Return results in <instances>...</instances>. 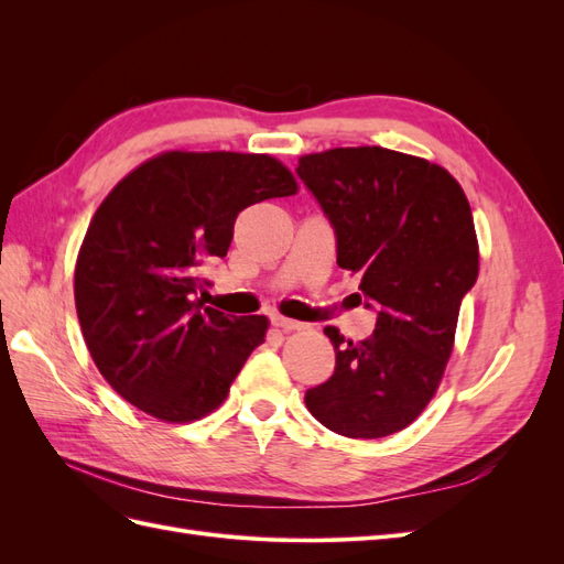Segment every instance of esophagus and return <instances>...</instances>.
Instances as JSON below:
<instances>
[{"label":"esophagus","instance_id":"esophagus-1","mask_svg":"<svg viewBox=\"0 0 564 564\" xmlns=\"http://www.w3.org/2000/svg\"><path fill=\"white\" fill-rule=\"evenodd\" d=\"M272 324H275V327H280V329H284V332H303V329H308V324H305V322L284 317V315L272 317Z\"/></svg>","mask_w":564,"mask_h":564}]
</instances>
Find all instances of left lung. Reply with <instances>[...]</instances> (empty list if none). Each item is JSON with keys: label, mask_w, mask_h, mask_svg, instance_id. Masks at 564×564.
Returning <instances> with one entry per match:
<instances>
[{"label": "left lung", "mask_w": 564, "mask_h": 564, "mask_svg": "<svg viewBox=\"0 0 564 564\" xmlns=\"http://www.w3.org/2000/svg\"><path fill=\"white\" fill-rule=\"evenodd\" d=\"M296 172L336 230V263L379 308L357 344L324 327L336 369L305 406L338 435H392L435 398L480 272L468 197L445 166L381 145L313 152Z\"/></svg>", "instance_id": "1"}]
</instances>
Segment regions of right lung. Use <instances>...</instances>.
I'll return each instance as SVG.
<instances>
[{"label": "right lung", "instance_id": "right-lung-1", "mask_svg": "<svg viewBox=\"0 0 564 564\" xmlns=\"http://www.w3.org/2000/svg\"><path fill=\"white\" fill-rule=\"evenodd\" d=\"M296 193L280 160L226 150H166L112 187L77 253L75 305L115 392L166 423L224 404L270 322L204 305L199 268L228 253L242 209Z\"/></svg>", "mask_w": 564, "mask_h": 564}]
</instances>
